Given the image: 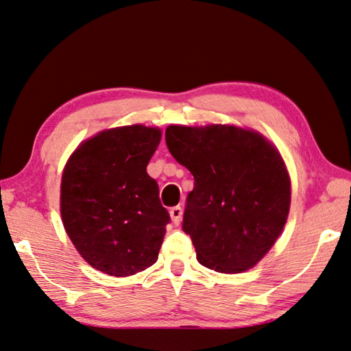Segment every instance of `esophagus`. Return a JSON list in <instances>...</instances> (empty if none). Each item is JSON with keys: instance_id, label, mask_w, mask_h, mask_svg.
I'll list each match as a JSON object with an SVG mask.
<instances>
[{"instance_id": "34e87169", "label": "esophagus", "mask_w": 351, "mask_h": 351, "mask_svg": "<svg viewBox=\"0 0 351 351\" xmlns=\"http://www.w3.org/2000/svg\"><path fill=\"white\" fill-rule=\"evenodd\" d=\"M182 213H183L182 206H172V208L169 210L172 223H176V226H179L180 221H182Z\"/></svg>"}]
</instances>
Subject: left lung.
Instances as JSON below:
<instances>
[{
  "label": "left lung",
  "mask_w": 351,
  "mask_h": 351,
  "mask_svg": "<svg viewBox=\"0 0 351 351\" xmlns=\"http://www.w3.org/2000/svg\"><path fill=\"white\" fill-rule=\"evenodd\" d=\"M165 138L194 177L182 228L199 263L222 274L254 267L289 213L291 183L280 154L261 135L233 125H169Z\"/></svg>",
  "instance_id": "1"
}]
</instances>
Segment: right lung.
Returning a JSON list of instances; mask_svg holds the SVG:
<instances>
[{
  "mask_svg": "<svg viewBox=\"0 0 351 351\" xmlns=\"http://www.w3.org/2000/svg\"><path fill=\"white\" fill-rule=\"evenodd\" d=\"M158 129L128 125L85 141L62 176V221L90 266L114 277L157 261L171 217L147 174Z\"/></svg>",
  "mask_w": 351,
  "mask_h": 351,
  "instance_id": "right-lung-1",
  "label": "right lung"
}]
</instances>
